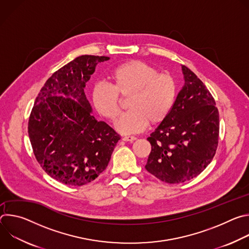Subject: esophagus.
<instances>
[{
  "mask_svg": "<svg viewBox=\"0 0 249 249\" xmlns=\"http://www.w3.org/2000/svg\"><path fill=\"white\" fill-rule=\"evenodd\" d=\"M122 140L126 141V142H133V141L136 140V137H134V136H124L122 138Z\"/></svg>",
  "mask_w": 249,
  "mask_h": 249,
  "instance_id": "obj_1",
  "label": "esophagus"
}]
</instances>
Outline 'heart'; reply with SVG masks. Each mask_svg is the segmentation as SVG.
Wrapping results in <instances>:
<instances>
[{"label":"heart","instance_id":"1","mask_svg":"<svg viewBox=\"0 0 249 249\" xmlns=\"http://www.w3.org/2000/svg\"><path fill=\"white\" fill-rule=\"evenodd\" d=\"M108 78L111 86L93 85L91 102L100 115L114 120L121 111L120 97H128L130 110L115 121L118 132L138 133L149 123L160 124L169 115L177 95V83L172 75L159 73L145 62L129 61L114 68Z\"/></svg>","mask_w":249,"mask_h":249}]
</instances>
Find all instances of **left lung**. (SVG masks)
<instances>
[{"label": "left lung", "instance_id": "1", "mask_svg": "<svg viewBox=\"0 0 249 249\" xmlns=\"http://www.w3.org/2000/svg\"><path fill=\"white\" fill-rule=\"evenodd\" d=\"M185 84L167 118L147 139L152 146L146 169L167 183L199 175L214 158L220 119L216 102L203 82L182 65Z\"/></svg>", "mask_w": 249, "mask_h": 249}]
</instances>
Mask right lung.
Masks as SVG:
<instances>
[{
	"mask_svg": "<svg viewBox=\"0 0 249 249\" xmlns=\"http://www.w3.org/2000/svg\"><path fill=\"white\" fill-rule=\"evenodd\" d=\"M107 60L82 55L60 68L40 89L29 116L36 160L52 178L69 186L94 180L120 140L110 126L92 116L84 90L96 65Z\"/></svg>",
	"mask_w": 249,
	"mask_h": 249,
	"instance_id": "right-lung-1",
	"label": "right lung"
}]
</instances>
